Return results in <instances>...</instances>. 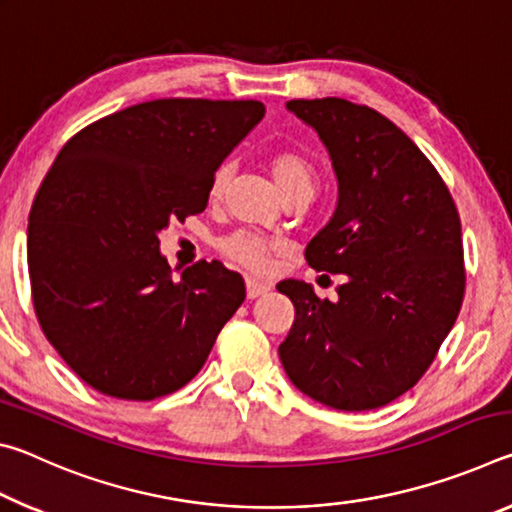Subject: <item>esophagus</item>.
I'll list each match as a JSON object with an SVG mask.
<instances>
[{
    "instance_id": "1",
    "label": "esophagus",
    "mask_w": 512,
    "mask_h": 512,
    "mask_svg": "<svg viewBox=\"0 0 512 512\" xmlns=\"http://www.w3.org/2000/svg\"><path fill=\"white\" fill-rule=\"evenodd\" d=\"M268 291H271V287H268V284L257 282V280H246V296H248L250 300L262 298V296H266Z\"/></svg>"
}]
</instances>
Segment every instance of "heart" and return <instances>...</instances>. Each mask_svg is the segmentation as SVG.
<instances>
[{"label":"heart","mask_w":512,"mask_h":512,"mask_svg":"<svg viewBox=\"0 0 512 512\" xmlns=\"http://www.w3.org/2000/svg\"><path fill=\"white\" fill-rule=\"evenodd\" d=\"M268 171H271V176L282 196L298 192V189H309V192H314V185H316L314 167H311V162L307 158H302L300 153H293V151L277 153L271 160V164H268ZM228 178H230L228 167H219L214 171L212 183H210L212 198H219L225 192ZM219 250L230 259V262H235L255 273L268 271L273 264V253H275L273 244H268L266 239L257 235H250V232H232V235L219 241Z\"/></svg>","instance_id":"obj_1"}]
</instances>
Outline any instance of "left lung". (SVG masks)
<instances>
[{
    "label": "left lung",
    "instance_id": "1",
    "mask_svg": "<svg viewBox=\"0 0 512 512\" xmlns=\"http://www.w3.org/2000/svg\"><path fill=\"white\" fill-rule=\"evenodd\" d=\"M287 108L323 140L339 183L307 264L345 282L334 302L305 282L277 284L296 307L277 352L311 400L379 409L418 384L456 323L465 293L461 219L427 155L377 110L336 97Z\"/></svg>",
    "mask_w": 512,
    "mask_h": 512
}]
</instances>
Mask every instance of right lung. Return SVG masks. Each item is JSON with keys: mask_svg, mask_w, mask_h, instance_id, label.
<instances>
[{"mask_svg": "<svg viewBox=\"0 0 512 512\" xmlns=\"http://www.w3.org/2000/svg\"><path fill=\"white\" fill-rule=\"evenodd\" d=\"M264 112L155 99L85 126L56 155L29 214L33 307L94 391L135 402L178 391L244 302V280L221 262L173 280L158 235L205 210L214 171Z\"/></svg>", "mask_w": 512, "mask_h": 512, "instance_id": "right-lung-1", "label": "right lung"}]
</instances>
